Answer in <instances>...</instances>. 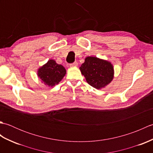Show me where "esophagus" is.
Instances as JSON below:
<instances>
[{
    "mask_svg": "<svg viewBox=\"0 0 153 153\" xmlns=\"http://www.w3.org/2000/svg\"><path fill=\"white\" fill-rule=\"evenodd\" d=\"M70 66H71V67H76V66H77V62H74V63H72V64H71Z\"/></svg>",
    "mask_w": 153,
    "mask_h": 153,
    "instance_id": "esophagus-1",
    "label": "esophagus"
}]
</instances>
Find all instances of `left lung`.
Listing matches in <instances>:
<instances>
[{
    "label": "left lung",
    "instance_id": "obj_1",
    "mask_svg": "<svg viewBox=\"0 0 153 153\" xmlns=\"http://www.w3.org/2000/svg\"><path fill=\"white\" fill-rule=\"evenodd\" d=\"M79 70L87 82L97 89L108 85L114 74L113 65L110 62L93 56L86 57Z\"/></svg>",
    "mask_w": 153,
    "mask_h": 153
}]
</instances>
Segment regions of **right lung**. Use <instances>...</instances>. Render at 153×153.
<instances>
[{
	"label": "right lung",
	"instance_id": "1",
	"mask_svg": "<svg viewBox=\"0 0 153 153\" xmlns=\"http://www.w3.org/2000/svg\"><path fill=\"white\" fill-rule=\"evenodd\" d=\"M66 74V70L62 65L58 64L56 61L52 59L48 60L37 71L39 78L48 87H53L59 83Z\"/></svg>",
	"mask_w": 153,
	"mask_h": 153
}]
</instances>
